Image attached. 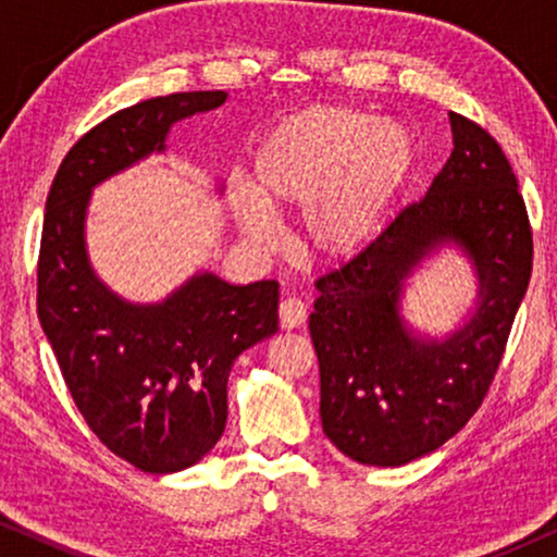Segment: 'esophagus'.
Here are the masks:
<instances>
[{"mask_svg":"<svg viewBox=\"0 0 557 557\" xmlns=\"http://www.w3.org/2000/svg\"><path fill=\"white\" fill-rule=\"evenodd\" d=\"M304 322H307V307H304L299 299L288 296V299L281 301L278 307L281 330H296V326H301Z\"/></svg>","mask_w":557,"mask_h":557,"instance_id":"esophagus-1","label":"esophagus"}]
</instances>
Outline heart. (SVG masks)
Wrapping results in <instances>:
<instances>
[{"label": "heart", "mask_w": 557, "mask_h": 557, "mask_svg": "<svg viewBox=\"0 0 557 557\" xmlns=\"http://www.w3.org/2000/svg\"><path fill=\"white\" fill-rule=\"evenodd\" d=\"M416 166V139L393 119L347 106H311L281 121L253 157V189L238 185L231 205L240 233L271 246L269 210H301L309 256L347 263L383 235Z\"/></svg>", "instance_id": "obj_1"}]
</instances>
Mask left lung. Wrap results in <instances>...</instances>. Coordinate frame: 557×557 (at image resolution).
I'll list each match as a JSON object with an SVG mask.
<instances>
[{"label":"left lung","instance_id":"obj_1","mask_svg":"<svg viewBox=\"0 0 557 557\" xmlns=\"http://www.w3.org/2000/svg\"><path fill=\"white\" fill-rule=\"evenodd\" d=\"M454 151L421 202L345 269L317 281L309 332L326 438L364 467H406L456 436L482 406L528 292V210L499 144L448 113ZM448 247L475 273V301L448 333L401 314L414 273Z\"/></svg>","mask_w":557,"mask_h":557}]
</instances>
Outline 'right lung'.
I'll use <instances>...</instances> for the list:
<instances>
[{"label": "right lung", "instance_id": "1", "mask_svg": "<svg viewBox=\"0 0 557 557\" xmlns=\"http://www.w3.org/2000/svg\"><path fill=\"white\" fill-rule=\"evenodd\" d=\"M225 101V90H195L113 113L67 151L45 205L42 332L88 429L149 474L189 469L215 448L233 362L278 330V284H231L200 269L164 299L128 301L90 263V197L106 180L166 154L177 121Z\"/></svg>", "mask_w": 557, "mask_h": 557}]
</instances>
